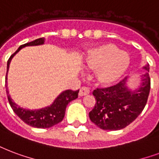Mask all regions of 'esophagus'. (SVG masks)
Segmentation results:
<instances>
[{
	"label": "esophagus",
	"mask_w": 159,
	"mask_h": 159,
	"mask_svg": "<svg viewBox=\"0 0 159 159\" xmlns=\"http://www.w3.org/2000/svg\"><path fill=\"white\" fill-rule=\"evenodd\" d=\"M90 93V90H89V88H87V87H82L81 89H80L79 92V96L82 97V96L85 95H88Z\"/></svg>",
	"instance_id": "obj_1"
}]
</instances>
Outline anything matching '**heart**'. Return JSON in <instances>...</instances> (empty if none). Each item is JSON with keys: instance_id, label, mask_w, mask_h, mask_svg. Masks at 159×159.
<instances>
[{"instance_id": "b5f03b06", "label": "heart", "mask_w": 159, "mask_h": 159, "mask_svg": "<svg viewBox=\"0 0 159 159\" xmlns=\"http://www.w3.org/2000/svg\"><path fill=\"white\" fill-rule=\"evenodd\" d=\"M130 62L129 54L112 44L94 47L87 57L88 67L97 70L96 78L102 86H112L118 82L128 70Z\"/></svg>"}]
</instances>
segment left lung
Wrapping results in <instances>:
<instances>
[{
  "mask_svg": "<svg viewBox=\"0 0 159 159\" xmlns=\"http://www.w3.org/2000/svg\"><path fill=\"white\" fill-rule=\"evenodd\" d=\"M141 77L138 88L128 86V77L107 88H97L93 92L96 104L89 112L91 121L103 130H120L133 123L143 110L150 91L149 65Z\"/></svg>",
  "mask_w": 159,
  "mask_h": 159,
  "instance_id": "8db88e82",
  "label": "left lung"
}]
</instances>
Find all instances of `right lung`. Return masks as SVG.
<instances>
[{"mask_svg": "<svg viewBox=\"0 0 159 159\" xmlns=\"http://www.w3.org/2000/svg\"><path fill=\"white\" fill-rule=\"evenodd\" d=\"M45 42V38H38L36 39L33 42H28L26 44L21 45L18 48L16 52L14 54H12L10 57L9 60L7 61V76H6V88H7V94L8 98L9 103L13 109V111L23 122L28 125L37 128H52V126L57 125V123L62 121L64 116H65V112H66V107L67 104L71 102L72 100H75L78 97V91H71L66 90L60 93L57 98L54 100L50 106L45 107L40 109H35V110H31V109H26L20 107L15 102L12 100L11 98V95L9 94V91L7 88V73L9 70L10 63L11 61L13 58V57L16 53L26 47H32V46H40L43 45Z\"/></svg>", "mask_w": 159, "mask_h": 159, "instance_id": "obj_1", "label": "right lung"}]
</instances>
